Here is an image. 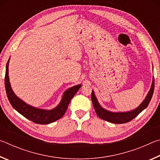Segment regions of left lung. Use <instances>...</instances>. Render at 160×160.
<instances>
[{"instance_id":"8db88e82","label":"left lung","mask_w":160,"mask_h":160,"mask_svg":"<svg viewBox=\"0 0 160 160\" xmlns=\"http://www.w3.org/2000/svg\"><path fill=\"white\" fill-rule=\"evenodd\" d=\"M154 89H155V79H154L153 78L151 88L144 101H143L142 102V104H140L138 107L136 108V109L131 111V112H128L113 113L103 109V108L99 105L98 102H97V99L95 95H94L93 91L92 92L91 99L97 115L100 118L113 123H125L127 122H129V121H131L134 118L136 117L140 112H142V111L148 106L149 103H150L152 99V97L153 95Z\"/></svg>"}]
</instances>
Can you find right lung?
<instances>
[{"label": "right lung", "mask_w": 160, "mask_h": 160, "mask_svg": "<svg viewBox=\"0 0 160 160\" xmlns=\"http://www.w3.org/2000/svg\"><path fill=\"white\" fill-rule=\"evenodd\" d=\"M9 60L6 64L5 75V87L8 99L12 107L26 118L37 124H48L58 120L66 113L70 100L74 97L81 87V85H75L65 92L61 102L57 107L52 110H43L29 106L19 99L13 92L10 87L8 77Z\"/></svg>", "instance_id": "1"}]
</instances>
